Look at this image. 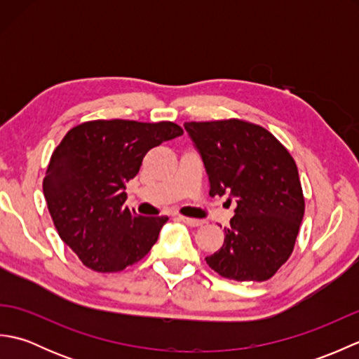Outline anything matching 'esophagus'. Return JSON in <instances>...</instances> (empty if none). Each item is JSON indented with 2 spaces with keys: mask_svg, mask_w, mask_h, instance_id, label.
Listing matches in <instances>:
<instances>
[{
  "mask_svg": "<svg viewBox=\"0 0 359 359\" xmlns=\"http://www.w3.org/2000/svg\"><path fill=\"white\" fill-rule=\"evenodd\" d=\"M179 219H180L184 224H187L188 226H193V228L203 225V220H201V219H193V217H185V216H179Z\"/></svg>",
  "mask_w": 359,
  "mask_h": 359,
  "instance_id": "34e87169",
  "label": "esophagus"
}]
</instances>
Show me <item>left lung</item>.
I'll return each instance as SVG.
<instances>
[{
	"label": "left lung",
	"mask_w": 359,
	"mask_h": 359,
	"mask_svg": "<svg viewBox=\"0 0 359 359\" xmlns=\"http://www.w3.org/2000/svg\"><path fill=\"white\" fill-rule=\"evenodd\" d=\"M184 126L203 160L210 196L238 203L222 248L205 261L233 280L270 279L292 255L306 210L293 157L265 128L243 120Z\"/></svg>",
	"instance_id": "obj_1"
}]
</instances>
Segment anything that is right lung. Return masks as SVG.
<instances>
[{"label":"right lung","instance_id":"1","mask_svg":"<svg viewBox=\"0 0 359 359\" xmlns=\"http://www.w3.org/2000/svg\"><path fill=\"white\" fill-rule=\"evenodd\" d=\"M182 134L172 121L93 120L72 128L52 152L43 193L58 236L88 269L121 271L149 253L168 217L125 207L126 182L151 148Z\"/></svg>","mask_w":359,"mask_h":359}]
</instances>
